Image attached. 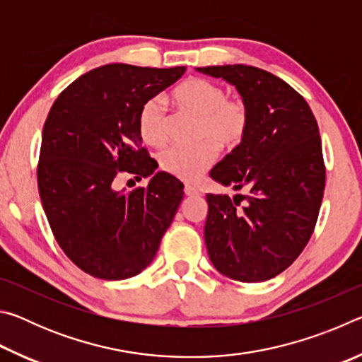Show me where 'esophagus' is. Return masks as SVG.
<instances>
[{"label": "esophagus", "instance_id": "obj_1", "mask_svg": "<svg viewBox=\"0 0 362 362\" xmlns=\"http://www.w3.org/2000/svg\"><path fill=\"white\" fill-rule=\"evenodd\" d=\"M185 194L187 196H199V189L194 188L193 185H185Z\"/></svg>", "mask_w": 362, "mask_h": 362}]
</instances>
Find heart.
<instances>
[{
    "label": "heart",
    "mask_w": 362,
    "mask_h": 362,
    "mask_svg": "<svg viewBox=\"0 0 362 362\" xmlns=\"http://www.w3.org/2000/svg\"><path fill=\"white\" fill-rule=\"evenodd\" d=\"M174 100L201 119L199 139H209L194 146L170 145L159 153V166L182 180H194L209 169L217 156L216 142L233 148L247 129V110L240 100H228L226 90L203 78H192L177 86ZM139 131L144 142L161 145L166 139V102L163 97L146 100L139 113ZM214 139L213 143L210 142Z\"/></svg>",
    "instance_id": "obj_1"
}]
</instances>
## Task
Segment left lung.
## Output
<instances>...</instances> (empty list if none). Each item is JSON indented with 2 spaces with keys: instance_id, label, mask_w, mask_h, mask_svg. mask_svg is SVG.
Wrapping results in <instances>:
<instances>
[{
  "instance_id": "obj_1",
  "label": "left lung",
  "mask_w": 362,
  "mask_h": 362,
  "mask_svg": "<svg viewBox=\"0 0 362 362\" xmlns=\"http://www.w3.org/2000/svg\"><path fill=\"white\" fill-rule=\"evenodd\" d=\"M196 71L235 86L247 110L240 145L209 175L249 196L206 194L207 254L225 276L262 283L284 272L315 230L326 183L317 122L303 97L273 73L241 64ZM238 197L247 206L238 208Z\"/></svg>"
}]
</instances>
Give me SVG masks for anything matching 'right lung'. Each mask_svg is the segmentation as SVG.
<instances>
[{
    "mask_svg": "<svg viewBox=\"0 0 362 362\" xmlns=\"http://www.w3.org/2000/svg\"><path fill=\"white\" fill-rule=\"evenodd\" d=\"M185 70L103 65L75 79L47 115L38 164L42 209L59 246L90 276L118 281L142 273L173 223L183 185L155 173L139 113ZM126 172L150 176L149 185L116 190L115 177Z\"/></svg>",
    "mask_w": 362,
    "mask_h": 362,
    "instance_id": "obj_1",
    "label": "right lung"
}]
</instances>
